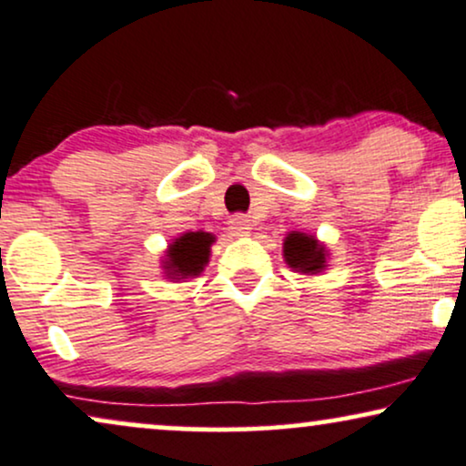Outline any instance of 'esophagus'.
<instances>
[{
  "label": "esophagus",
  "mask_w": 466,
  "mask_h": 466,
  "mask_svg": "<svg viewBox=\"0 0 466 466\" xmlns=\"http://www.w3.org/2000/svg\"><path fill=\"white\" fill-rule=\"evenodd\" d=\"M228 224H231V233L235 235V238H246L252 228V222L248 220V216H244V214L233 216L231 220H228Z\"/></svg>",
  "instance_id": "obj_1"
}]
</instances>
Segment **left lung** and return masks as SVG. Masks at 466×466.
Here are the masks:
<instances>
[{
	"mask_svg": "<svg viewBox=\"0 0 466 466\" xmlns=\"http://www.w3.org/2000/svg\"><path fill=\"white\" fill-rule=\"evenodd\" d=\"M283 259L294 272L315 277L329 268V248L315 235L289 231L283 239Z\"/></svg>",
	"mask_w": 466,
	"mask_h": 466,
	"instance_id": "1",
	"label": "left lung"
}]
</instances>
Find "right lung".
I'll use <instances>...</instances> for the list:
<instances>
[{
	"instance_id": "1",
	"label": "right lung",
	"mask_w": 466,
	"mask_h": 466,
	"mask_svg": "<svg viewBox=\"0 0 466 466\" xmlns=\"http://www.w3.org/2000/svg\"><path fill=\"white\" fill-rule=\"evenodd\" d=\"M216 242V235L207 231L181 233L168 244L162 257L164 277L172 283H179L186 279H197L209 263L211 244Z\"/></svg>"
}]
</instances>
